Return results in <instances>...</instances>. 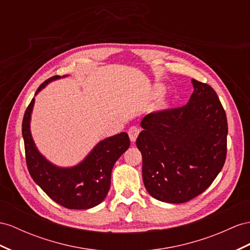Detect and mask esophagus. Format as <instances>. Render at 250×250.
Instances as JSON below:
<instances>
[{
  "label": "esophagus",
  "mask_w": 250,
  "mask_h": 250,
  "mask_svg": "<svg viewBox=\"0 0 250 250\" xmlns=\"http://www.w3.org/2000/svg\"><path fill=\"white\" fill-rule=\"evenodd\" d=\"M129 137H130V140L132 143H135L136 139H137V136L139 134V129L137 126H131L129 129Z\"/></svg>",
  "instance_id": "34e87169"
}]
</instances>
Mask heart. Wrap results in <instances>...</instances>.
I'll return each instance as SVG.
<instances>
[{
	"instance_id": "heart-1",
	"label": "heart",
	"mask_w": 250,
	"mask_h": 250,
	"mask_svg": "<svg viewBox=\"0 0 250 250\" xmlns=\"http://www.w3.org/2000/svg\"><path fill=\"white\" fill-rule=\"evenodd\" d=\"M164 92H165V87L161 84H157V85L153 87V95H154V96H161V95L164 94ZM166 106H167V102H166V101L162 102L161 105H159V107H161L162 110H163V108H165Z\"/></svg>"
}]
</instances>
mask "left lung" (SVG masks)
<instances>
[{"label":"left lung","instance_id":"8db88e82","mask_svg":"<svg viewBox=\"0 0 250 250\" xmlns=\"http://www.w3.org/2000/svg\"><path fill=\"white\" fill-rule=\"evenodd\" d=\"M186 105L149 114L136 146L143 155V180L156 200L181 204L206 190L226 159L227 118L214 89L191 80Z\"/></svg>","mask_w":250,"mask_h":250}]
</instances>
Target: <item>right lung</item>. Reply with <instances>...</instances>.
<instances>
[{
  "instance_id": "obj_1",
  "label": "right lung",
  "mask_w": 250,
  "mask_h": 250,
  "mask_svg": "<svg viewBox=\"0 0 250 250\" xmlns=\"http://www.w3.org/2000/svg\"><path fill=\"white\" fill-rule=\"evenodd\" d=\"M55 76L43 82L35 96L50 82L65 78ZM35 97L24 114L22 135L29 174L35 183L53 201L67 209H89L104 202L111 187L115 163L129 149L130 138L125 132L106 137L96 145L88 154L72 167H60L49 162L37 148L30 131Z\"/></svg>"
}]
</instances>
